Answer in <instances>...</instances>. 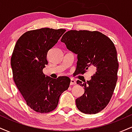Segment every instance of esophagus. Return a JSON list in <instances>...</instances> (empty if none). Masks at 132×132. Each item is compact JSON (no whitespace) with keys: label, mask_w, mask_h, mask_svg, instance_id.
Instances as JSON below:
<instances>
[{"label":"esophagus","mask_w":132,"mask_h":132,"mask_svg":"<svg viewBox=\"0 0 132 132\" xmlns=\"http://www.w3.org/2000/svg\"><path fill=\"white\" fill-rule=\"evenodd\" d=\"M75 84H76V81L74 79H71V82H70V85L72 86V85H75Z\"/></svg>","instance_id":"esophagus-1"}]
</instances>
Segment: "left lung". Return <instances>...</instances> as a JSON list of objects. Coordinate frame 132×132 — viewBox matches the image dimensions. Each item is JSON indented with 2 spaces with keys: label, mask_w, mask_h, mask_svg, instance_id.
I'll return each instance as SVG.
<instances>
[{
  "label": "left lung",
  "mask_w": 132,
  "mask_h": 132,
  "mask_svg": "<svg viewBox=\"0 0 132 132\" xmlns=\"http://www.w3.org/2000/svg\"><path fill=\"white\" fill-rule=\"evenodd\" d=\"M61 42L78 54L77 75H83L89 68L96 69L90 81H77L84 87V93L76 99V104L82 113L99 112L110 102L117 81L119 63L114 44L102 33L87 30L68 31Z\"/></svg>",
  "instance_id": "8db88e82"
}]
</instances>
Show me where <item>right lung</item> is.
<instances>
[{
	"label": "right lung",
	"mask_w": 132,
	"mask_h": 132,
	"mask_svg": "<svg viewBox=\"0 0 132 132\" xmlns=\"http://www.w3.org/2000/svg\"><path fill=\"white\" fill-rule=\"evenodd\" d=\"M65 31L49 28L30 30L19 38L14 47L11 57L13 81L27 105L37 112L55 109L60 95L70 84L68 77L53 79L43 72L48 64V51Z\"/></svg>",
	"instance_id": "obj_1"
}]
</instances>
